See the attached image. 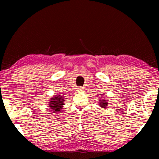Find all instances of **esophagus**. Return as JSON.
<instances>
[{
    "mask_svg": "<svg viewBox=\"0 0 159 159\" xmlns=\"http://www.w3.org/2000/svg\"><path fill=\"white\" fill-rule=\"evenodd\" d=\"M83 89H84V88H83V87H79L77 88V90L78 91H83Z\"/></svg>",
    "mask_w": 159,
    "mask_h": 159,
    "instance_id": "esophagus-1",
    "label": "esophagus"
}]
</instances>
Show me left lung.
<instances>
[{"instance_id":"8db88e82","label":"left lung","mask_w":159,"mask_h":159,"mask_svg":"<svg viewBox=\"0 0 159 159\" xmlns=\"http://www.w3.org/2000/svg\"><path fill=\"white\" fill-rule=\"evenodd\" d=\"M99 104H100L99 105H100L102 108H106V107H107V104H108V103H107V102H103V101L101 102Z\"/></svg>"}]
</instances>
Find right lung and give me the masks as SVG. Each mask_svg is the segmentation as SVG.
<instances>
[{
  "label": "right lung",
  "instance_id": "add662e5",
  "mask_svg": "<svg viewBox=\"0 0 159 159\" xmlns=\"http://www.w3.org/2000/svg\"><path fill=\"white\" fill-rule=\"evenodd\" d=\"M64 99L60 95L53 97L49 103V106L52 111H60L64 105Z\"/></svg>",
  "mask_w": 159,
  "mask_h": 159
}]
</instances>
